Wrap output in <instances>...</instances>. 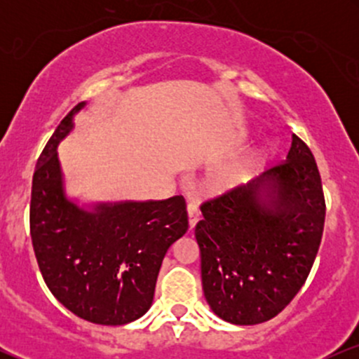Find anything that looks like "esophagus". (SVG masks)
<instances>
[{
	"instance_id": "esophagus-1",
	"label": "esophagus",
	"mask_w": 359,
	"mask_h": 359,
	"mask_svg": "<svg viewBox=\"0 0 359 359\" xmlns=\"http://www.w3.org/2000/svg\"><path fill=\"white\" fill-rule=\"evenodd\" d=\"M187 214H189V226H191V229H194L197 222H199V209H197V205L194 203H189Z\"/></svg>"
}]
</instances>
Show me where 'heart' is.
I'll return each mask as SVG.
<instances>
[{"instance_id":"b5f03b06","label":"heart","mask_w":359,"mask_h":359,"mask_svg":"<svg viewBox=\"0 0 359 359\" xmlns=\"http://www.w3.org/2000/svg\"><path fill=\"white\" fill-rule=\"evenodd\" d=\"M269 151H270V145L269 143H265V145L259 147L248 160H245V162L240 163V165L217 172V174L211 179V185L214 191L217 192L231 191V189L238 187V185H241L243 182H246V179H248L251 172L255 170V167L259 165V163L266 158Z\"/></svg>"}]
</instances>
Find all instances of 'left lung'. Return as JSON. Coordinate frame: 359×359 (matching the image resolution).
Masks as SVG:
<instances>
[{
  "label": "left lung",
  "instance_id": "8db88e82",
  "mask_svg": "<svg viewBox=\"0 0 359 359\" xmlns=\"http://www.w3.org/2000/svg\"><path fill=\"white\" fill-rule=\"evenodd\" d=\"M201 211L196 240L214 314L255 325L282 312L306 283L324 229L323 184L306 143L292 135L282 165Z\"/></svg>",
  "mask_w": 359,
  "mask_h": 359
}]
</instances>
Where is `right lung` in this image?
<instances>
[{"label": "right lung", "instance_id": "1", "mask_svg": "<svg viewBox=\"0 0 359 359\" xmlns=\"http://www.w3.org/2000/svg\"><path fill=\"white\" fill-rule=\"evenodd\" d=\"M79 102L53 131L32 182L30 233L48 290L81 319L133 323L154 302L167 250L189 228L182 196L162 201L81 203L69 197L59 160Z\"/></svg>", "mask_w": 359, "mask_h": 359}]
</instances>
